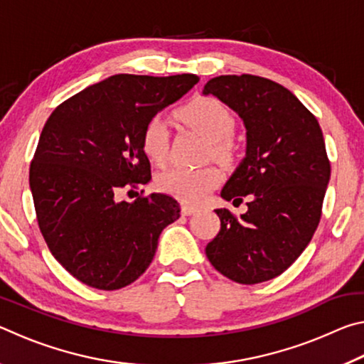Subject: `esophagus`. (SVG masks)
Returning <instances> with one entry per match:
<instances>
[{
	"label": "esophagus",
	"mask_w": 364,
	"mask_h": 364,
	"mask_svg": "<svg viewBox=\"0 0 364 364\" xmlns=\"http://www.w3.org/2000/svg\"><path fill=\"white\" fill-rule=\"evenodd\" d=\"M196 212H197L196 207H191V205H186V204L181 205V213L184 215V217H189V215H193Z\"/></svg>",
	"instance_id": "34e87169"
}]
</instances>
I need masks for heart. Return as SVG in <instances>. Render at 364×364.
Here are the masks:
<instances>
[{
	"label": "heart",
	"instance_id": "heart-1",
	"mask_svg": "<svg viewBox=\"0 0 364 364\" xmlns=\"http://www.w3.org/2000/svg\"><path fill=\"white\" fill-rule=\"evenodd\" d=\"M178 119L210 141L213 157L221 160L231 157L232 143L230 136L236 122L230 110L220 101L213 97H196L178 110ZM168 146L170 130L167 120L162 115L151 117L141 132V151L151 164L160 167L167 160ZM220 180L221 173L215 167L196 170L173 167L157 175L156 186L165 194L173 196L188 204H196L204 199Z\"/></svg>",
	"mask_w": 364,
	"mask_h": 364
}]
</instances>
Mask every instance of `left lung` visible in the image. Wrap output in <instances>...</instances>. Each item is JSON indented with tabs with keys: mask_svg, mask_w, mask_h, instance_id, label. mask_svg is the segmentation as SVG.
Returning a JSON list of instances; mask_svg holds the SVG:
<instances>
[{
	"mask_svg": "<svg viewBox=\"0 0 364 364\" xmlns=\"http://www.w3.org/2000/svg\"><path fill=\"white\" fill-rule=\"evenodd\" d=\"M202 93L225 102L247 130L245 157L221 189L232 204L247 196V212L215 210L221 228L207 258L239 284L269 281L297 260L321 218L331 176L323 132L294 93L268 78L220 75Z\"/></svg>",
	"mask_w": 364,
	"mask_h": 364,
	"instance_id": "8db88e82",
	"label": "left lung"
}]
</instances>
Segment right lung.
Segmentation results:
<instances>
[{
  "instance_id": "obj_1",
  "label": "right lung",
  "mask_w": 364,
  "mask_h": 364,
  "mask_svg": "<svg viewBox=\"0 0 364 364\" xmlns=\"http://www.w3.org/2000/svg\"><path fill=\"white\" fill-rule=\"evenodd\" d=\"M197 82L193 73H120L73 95L46 120L30 165L36 220L53 257L83 284H132L151 264L164 228L180 218L167 194L127 202L117 193L149 183L141 132Z\"/></svg>"
}]
</instances>
